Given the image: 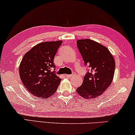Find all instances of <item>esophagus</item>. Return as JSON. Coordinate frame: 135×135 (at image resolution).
Here are the masks:
<instances>
[{
  "instance_id": "obj_1",
  "label": "esophagus",
  "mask_w": 135,
  "mask_h": 135,
  "mask_svg": "<svg viewBox=\"0 0 135 135\" xmlns=\"http://www.w3.org/2000/svg\"><path fill=\"white\" fill-rule=\"evenodd\" d=\"M73 75H74V74H72V75H66V76L67 78H71V77H72Z\"/></svg>"
}]
</instances>
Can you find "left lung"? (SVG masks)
I'll list each match as a JSON object with an SVG mask.
<instances>
[{"mask_svg": "<svg viewBox=\"0 0 135 135\" xmlns=\"http://www.w3.org/2000/svg\"><path fill=\"white\" fill-rule=\"evenodd\" d=\"M78 50L85 65L91 70L84 76L82 85L76 92L85 99L101 95L111 85L115 74V59L107 47L90 39L76 41Z\"/></svg>", "mask_w": 135, "mask_h": 135, "instance_id": "1", "label": "left lung"}]
</instances>
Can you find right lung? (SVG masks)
Here are the masks:
<instances>
[{"label": "right lung", "mask_w": 135, "mask_h": 135, "mask_svg": "<svg viewBox=\"0 0 135 135\" xmlns=\"http://www.w3.org/2000/svg\"><path fill=\"white\" fill-rule=\"evenodd\" d=\"M62 44V40L41 42L22 58L20 79L27 90L38 99L44 100L54 95L60 83L61 78L52 70L55 68L54 59Z\"/></svg>", "instance_id": "add662e5"}]
</instances>
